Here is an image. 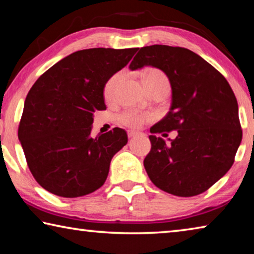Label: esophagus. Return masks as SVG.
<instances>
[{"mask_svg":"<svg viewBox=\"0 0 254 254\" xmlns=\"http://www.w3.org/2000/svg\"><path fill=\"white\" fill-rule=\"evenodd\" d=\"M127 135H128V137H135V136H142L143 134L142 133H140V132H135V131H127Z\"/></svg>","mask_w":254,"mask_h":254,"instance_id":"1","label":"esophagus"}]
</instances>
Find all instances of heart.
I'll list each match as a JSON object with an SVG mask.
<instances>
[{
	"label": "heart",
	"instance_id": "heart-1",
	"mask_svg": "<svg viewBox=\"0 0 254 254\" xmlns=\"http://www.w3.org/2000/svg\"><path fill=\"white\" fill-rule=\"evenodd\" d=\"M126 76V71L121 70L114 74L111 78L106 81L104 87V97L107 101H113L115 93L119 85ZM143 83L147 87L148 92L154 91V89H169V80L166 75L159 69H148L143 74ZM152 120V114L149 112H140L135 110H127L120 115V121L122 124L132 128H139Z\"/></svg>",
	"mask_w": 254,
	"mask_h": 254
}]
</instances>
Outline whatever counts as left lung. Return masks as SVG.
<instances>
[{"instance_id": "1", "label": "left lung", "mask_w": 254, "mask_h": 254, "mask_svg": "<svg viewBox=\"0 0 254 254\" xmlns=\"http://www.w3.org/2000/svg\"><path fill=\"white\" fill-rule=\"evenodd\" d=\"M144 66L162 70L171 86L170 110L150 132L178 133L170 143L149 135L145 171L158 188L171 195L201 194L230 170L242 141L234 93L220 71L182 47H142L128 68Z\"/></svg>"}]
</instances>
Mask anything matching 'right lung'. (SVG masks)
Here are the masks:
<instances>
[{
  "instance_id": "1",
  "label": "right lung",
  "mask_w": 254,
  "mask_h": 254,
  "mask_svg": "<svg viewBox=\"0 0 254 254\" xmlns=\"http://www.w3.org/2000/svg\"><path fill=\"white\" fill-rule=\"evenodd\" d=\"M137 49L76 51L29 91L18 135L34 179L51 194L75 198L104 185L112 158L127 143V134L114 127L92 136L94 113L106 109V81Z\"/></svg>"
}]
</instances>
